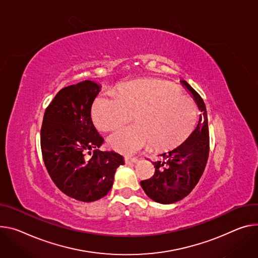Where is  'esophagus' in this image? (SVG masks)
I'll return each mask as SVG.
<instances>
[{"label":"esophagus","mask_w":258,"mask_h":258,"mask_svg":"<svg viewBox=\"0 0 258 258\" xmlns=\"http://www.w3.org/2000/svg\"><path fill=\"white\" fill-rule=\"evenodd\" d=\"M124 161L126 163L128 162H134V163H137L139 161V158L138 157H132V156H124Z\"/></svg>","instance_id":"1"}]
</instances>
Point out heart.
Here are the masks:
<instances>
[{
	"mask_svg": "<svg viewBox=\"0 0 258 258\" xmlns=\"http://www.w3.org/2000/svg\"><path fill=\"white\" fill-rule=\"evenodd\" d=\"M135 111L136 123L117 128L109 138L118 152L132 154L149 143L157 149L178 145L195 128L198 108L176 84L148 79L128 84L118 92H104L92 105V120L108 132L125 122Z\"/></svg>",
	"mask_w": 258,
	"mask_h": 258,
	"instance_id": "b5f03b06",
	"label": "heart"
}]
</instances>
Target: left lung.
<instances>
[{
  "label": "left lung",
  "mask_w": 258,
  "mask_h": 258,
  "mask_svg": "<svg viewBox=\"0 0 258 258\" xmlns=\"http://www.w3.org/2000/svg\"><path fill=\"white\" fill-rule=\"evenodd\" d=\"M181 83L191 93L202 114L196 130L186 141L152 161L155 168L154 175L140 183L145 194L159 204H173L188 196L202 177L209 156L210 139L206 105L188 83L184 80H181Z\"/></svg>",
  "instance_id": "1"
}]
</instances>
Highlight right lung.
I'll list each match as a JSON object with an SVG mask.
<instances>
[{
  "mask_svg": "<svg viewBox=\"0 0 258 258\" xmlns=\"http://www.w3.org/2000/svg\"><path fill=\"white\" fill-rule=\"evenodd\" d=\"M101 86L90 80L60 89L46 108L41 127L45 167L58 189L81 202H95L112 188L123 157L101 151L104 139L91 120Z\"/></svg>",
  "mask_w": 258,
  "mask_h": 258,
  "instance_id": "right-lung-1",
  "label": "right lung"
}]
</instances>
